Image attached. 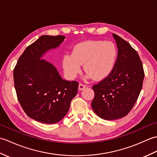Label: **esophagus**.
<instances>
[{
    "instance_id": "obj_1",
    "label": "esophagus",
    "mask_w": 157,
    "mask_h": 157,
    "mask_svg": "<svg viewBox=\"0 0 157 157\" xmlns=\"http://www.w3.org/2000/svg\"><path fill=\"white\" fill-rule=\"evenodd\" d=\"M86 87V86L85 85L82 84H79L78 89H79V90H82L84 89Z\"/></svg>"
}]
</instances>
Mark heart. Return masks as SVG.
<instances>
[{"mask_svg":"<svg viewBox=\"0 0 157 157\" xmlns=\"http://www.w3.org/2000/svg\"><path fill=\"white\" fill-rule=\"evenodd\" d=\"M117 49L113 42L102 40H86L75 44L71 54H66L63 66L66 75L74 79L84 64L86 78L101 80L108 77L115 68Z\"/></svg>","mask_w":157,"mask_h":157,"instance_id":"1","label":"heart"}]
</instances>
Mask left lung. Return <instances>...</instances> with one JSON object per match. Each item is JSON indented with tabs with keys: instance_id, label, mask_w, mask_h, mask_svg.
I'll use <instances>...</instances> for the list:
<instances>
[{
	"instance_id": "obj_1",
	"label": "left lung",
	"mask_w": 157,
	"mask_h": 157,
	"mask_svg": "<svg viewBox=\"0 0 157 157\" xmlns=\"http://www.w3.org/2000/svg\"><path fill=\"white\" fill-rule=\"evenodd\" d=\"M118 48L112 73L94 85L93 111L105 120L122 118L131 111L142 88L144 72L140 58L129 43L113 34Z\"/></svg>"
}]
</instances>
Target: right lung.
Instances as JSON below:
<instances>
[{
	"label": "right lung",
	"instance_id": "add662e5",
	"mask_svg": "<svg viewBox=\"0 0 157 157\" xmlns=\"http://www.w3.org/2000/svg\"><path fill=\"white\" fill-rule=\"evenodd\" d=\"M65 38L61 35L40 36L25 48L13 71L17 96L23 111L30 118L47 124L64 117L78 92V82L62 79L55 67L42 59Z\"/></svg>",
	"mask_w": 157,
	"mask_h": 157
}]
</instances>
